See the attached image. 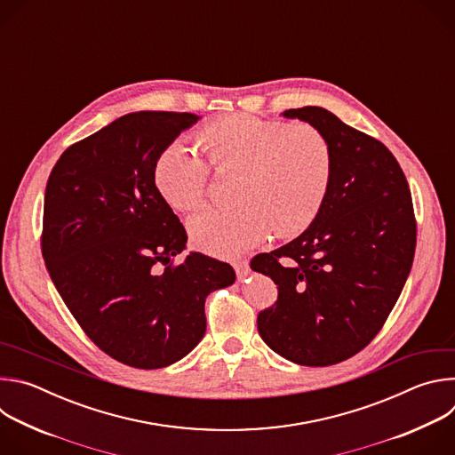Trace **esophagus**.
Wrapping results in <instances>:
<instances>
[{"label": "esophagus", "mask_w": 455, "mask_h": 455, "mask_svg": "<svg viewBox=\"0 0 455 455\" xmlns=\"http://www.w3.org/2000/svg\"><path fill=\"white\" fill-rule=\"evenodd\" d=\"M234 270H235V275L239 281L246 279L248 274H250V267H248V261H235L234 263Z\"/></svg>", "instance_id": "esophagus-1"}]
</instances>
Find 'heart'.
Wrapping results in <instances>:
<instances>
[{"mask_svg":"<svg viewBox=\"0 0 455 455\" xmlns=\"http://www.w3.org/2000/svg\"><path fill=\"white\" fill-rule=\"evenodd\" d=\"M200 144L216 172L235 176L234 209L194 214L192 244L218 257H237L272 234L293 237L318 216L335 171L330 139L309 124L235 113L205 125ZM209 164L181 142L156 156L153 181L162 200L188 212L207 200Z\"/></svg>","mask_w":455,"mask_h":455,"instance_id":"b5f03b06","label":"heart"}]
</instances>
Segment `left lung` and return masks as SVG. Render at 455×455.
Here are the masks:
<instances>
[{"label": "left lung", "mask_w": 455, "mask_h": 455, "mask_svg": "<svg viewBox=\"0 0 455 455\" xmlns=\"http://www.w3.org/2000/svg\"><path fill=\"white\" fill-rule=\"evenodd\" d=\"M283 116L330 139L335 171L315 221L251 259V270L279 290L275 306L259 313L257 330L290 362L333 365L376 337L405 286L416 250L412 196L393 153L331 111L304 106Z\"/></svg>", "instance_id": "8db88e82"}]
</instances>
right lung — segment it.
<instances>
[{"mask_svg": "<svg viewBox=\"0 0 455 455\" xmlns=\"http://www.w3.org/2000/svg\"><path fill=\"white\" fill-rule=\"evenodd\" d=\"M200 120L192 113H127L70 146L53 165L41 248L48 274L84 333L137 369L167 367L200 344L205 299L234 284L230 265L190 251L162 200L160 151Z\"/></svg>", "mask_w": 455, "mask_h": 455, "instance_id": "obj_1", "label": "right lung"}]
</instances>
